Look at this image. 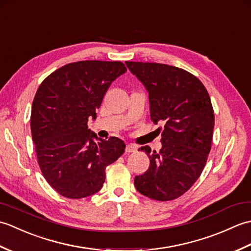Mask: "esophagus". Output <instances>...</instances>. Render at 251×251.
Segmentation results:
<instances>
[{"label":"esophagus","instance_id":"esophagus-1","mask_svg":"<svg viewBox=\"0 0 251 251\" xmlns=\"http://www.w3.org/2000/svg\"><path fill=\"white\" fill-rule=\"evenodd\" d=\"M137 149L138 148L136 146H134V145H127L125 151H126V153H132V152H136Z\"/></svg>","mask_w":251,"mask_h":251}]
</instances>
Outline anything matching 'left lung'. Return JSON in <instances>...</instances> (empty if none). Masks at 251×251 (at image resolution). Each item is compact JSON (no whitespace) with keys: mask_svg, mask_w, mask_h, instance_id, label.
Instances as JSON below:
<instances>
[{"mask_svg":"<svg viewBox=\"0 0 251 251\" xmlns=\"http://www.w3.org/2000/svg\"><path fill=\"white\" fill-rule=\"evenodd\" d=\"M130 72L149 93L151 121L162 149L151 152L150 166L135 177L137 191L152 200L166 201L184 194L204 169L211 149L215 114L207 89L193 74L156 62L126 61Z\"/></svg>","mask_w":251,"mask_h":251,"instance_id":"obj_1","label":"left lung"}]
</instances>
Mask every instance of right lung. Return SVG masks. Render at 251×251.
I'll list each match as a JSON object with an SVG mask.
<instances>
[{"label": "right lung", "instance_id": "add662e5", "mask_svg": "<svg viewBox=\"0 0 251 251\" xmlns=\"http://www.w3.org/2000/svg\"><path fill=\"white\" fill-rule=\"evenodd\" d=\"M126 71L121 61L72 62L50 74L37 89L32 139L42 174L60 195L77 200L97 193L105 167L124 153L121 139H100L87 122L96 119L110 85Z\"/></svg>", "mask_w": 251, "mask_h": 251}]
</instances>
